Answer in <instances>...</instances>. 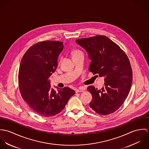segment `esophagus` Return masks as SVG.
Listing matches in <instances>:
<instances>
[{"mask_svg": "<svg viewBox=\"0 0 149 149\" xmlns=\"http://www.w3.org/2000/svg\"><path fill=\"white\" fill-rule=\"evenodd\" d=\"M86 88L84 86H80L77 89H76V93H78V92H84Z\"/></svg>", "mask_w": 149, "mask_h": 149, "instance_id": "1", "label": "esophagus"}]
</instances>
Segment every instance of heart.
<instances>
[{
    "label": "heart",
    "mask_w": 149,
    "mask_h": 149,
    "mask_svg": "<svg viewBox=\"0 0 149 149\" xmlns=\"http://www.w3.org/2000/svg\"><path fill=\"white\" fill-rule=\"evenodd\" d=\"M80 54H83V52L80 50V49H74L73 52H72V55H73V57H75V56H77L78 55H80Z\"/></svg>",
    "instance_id": "b5f03b06"
}]
</instances>
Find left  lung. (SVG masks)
I'll return each instance as SVG.
<instances>
[{
    "label": "left lung",
    "instance_id": "8db88e82",
    "mask_svg": "<svg viewBox=\"0 0 149 149\" xmlns=\"http://www.w3.org/2000/svg\"><path fill=\"white\" fill-rule=\"evenodd\" d=\"M76 42L87 51L91 60L89 70L104 77L101 89L92 85L87 88L93 97L90 107L103 115L113 113L123 104L131 86L132 72L127 56L104 36L77 39Z\"/></svg>",
    "mask_w": 149,
    "mask_h": 149
}]
</instances>
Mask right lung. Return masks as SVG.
<instances>
[{"label": "right lung", "instance_id": "add662e5", "mask_svg": "<svg viewBox=\"0 0 149 149\" xmlns=\"http://www.w3.org/2000/svg\"><path fill=\"white\" fill-rule=\"evenodd\" d=\"M63 42L45 41L31 46L24 53L19 66L18 84L23 100L34 112L43 117L59 113L75 92L69 87L51 88L49 77L57 67Z\"/></svg>", "mask_w": 149, "mask_h": 149}]
</instances>
